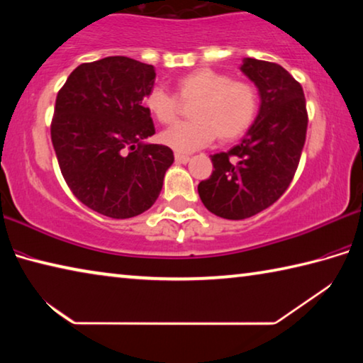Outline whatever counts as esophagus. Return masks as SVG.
<instances>
[{
	"label": "esophagus",
	"instance_id": "obj_1",
	"mask_svg": "<svg viewBox=\"0 0 363 363\" xmlns=\"http://www.w3.org/2000/svg\"><path fill=\"white\" fill-rule=\"evenodd\" d=\"M174 160H176V163L186 164V163L190 162V157L189 155H184V153H174Z\"/></svg>",
	"mask_w": 363,
	"mask_h": 363
}]
</instances>
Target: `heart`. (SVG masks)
I'll return each mask as SVG.
<instances>
[{"label":"heart","instance_id":"1","mask_svg":"<svg viewBox=\"0 0 363 363\" xmlns=\"http://www.w3.org/2000/svg\"><path fill=\"white\" fill-rule=\"evenodd\" d=\"M181 101H193L190 121L176 123L160 134V143L179 153L201 149L219 138L229 143L247 133L259 106L257 91L251 83L232 79L223 72L195 69L182 75L176 83ZM144 106L162 125L173 123L179 112V102L162 88L147 93Z\"/></svg>","mask_w":363,"mask_h":363}]
</instances>
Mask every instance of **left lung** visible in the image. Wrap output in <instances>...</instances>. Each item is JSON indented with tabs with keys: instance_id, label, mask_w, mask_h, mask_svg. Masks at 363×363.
Listing matches in <instances>:
<instances>
[{
	"instance_id": "8db88e82",
	"label": "left lung",
	"mask_w": 363,
	"mask_h": 363,
	"mask_svg": "<svg viewBox=\"0 0 363 363\" xmlns=\"http://www.w3.org/2000/svg\"><path fill=\"white\" fill-rule=\"evenodd\" d=\"M240 70L257 88L259 110L240 144L211 155L213 174L199 184L206 210L233 220L255 216L284 195L307 130L303 88L284 67L245 57Z\"/></svg>"
}]
</instances>
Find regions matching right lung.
I'll use <instances>...</instances> for the list:
<instances>
[{
	"label": "right lung",
	"instance_id": "right-lung-1",
	"mask_svg": "<svg viewBox=\"0 0 363 363\" xmlns=\"http://www.w3.org/2000/svg\"><path fill=\"white\" fill-rule=\"evenodd\" d=\"M153 65L123 56L78 65L59 91L51 139L73 195L91 210L128 219L155 203L164 173L174 162L155 134L147 93Z\"/></svg>",
	"mask_w": 363,
	"mask_h": 363
}]
</instances>
